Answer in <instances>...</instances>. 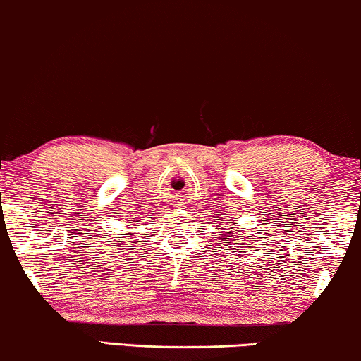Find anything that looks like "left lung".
I'll list each match as a JSON object with an SVG mask.
<instances>
[{"label": "left lung", "mask_w": 361, "mask_h": 361, "mask_svg": "<svg viewBox=\"0 0 361 361\" xmlns=\"http://www.w3.org/2000/svg\"><path fill=\"white\" fill-rule=\"evenodd\" d=\"M230 230H231V231H226L225 238H221L223 241H225V243H226V245H230V243H231V241H233V240H231V238H236V236H238V235H235V233H233V226H231V228H230ZM228 235L231 236L230 239L227 238ZM226 245H225V246H226Z\"/></svg>", "instance_id": "1"}]
</instances>
